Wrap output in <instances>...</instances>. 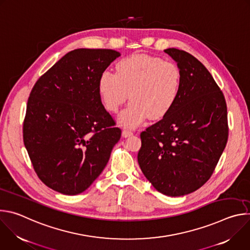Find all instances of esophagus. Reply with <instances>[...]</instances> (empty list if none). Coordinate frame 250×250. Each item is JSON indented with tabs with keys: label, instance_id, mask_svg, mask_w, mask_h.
<instances>
[{
	"label": "esophagus",
	"instance_id": "34e87169",
	"mask_svg": "<svg viewBox=\"0 0 250 250\" xmlns=\"http://www.w3.org/2000/svg\"><path fill=\"white\" fill-rule=\"evenodd\" d=\"M122 134H123V136H124V137H128V136L132 135V134H133V132H132L131 130H129V129H124Z\"/></svg>",
	"mask_w": 250,
	"mask_h": 250
}]
</instances>
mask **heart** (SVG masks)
<instances>
[{"mask_svg":"<svg viewBox=\"0 0 250 250\" xmlns=\"http://www.w3.org/2000/svg\"><path fill=\"white\" fill-rule=\"evenodd\" d=\"M182 87V72L176 63L147 54H133L120 60L116 73L104 70L98 92L104 108L117 113L130 97L119 122L135 127L149 117L160 120L175 105Z\"/></svg>","mask_w":250,"mask_h":250,"instance_id":"b5f03b06","label":"heart"}]
</instances>
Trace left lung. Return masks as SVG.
Masks as SVG:
<instances>
[{"mask_svg":"<svg viewBox=\"0 0 250 250\" xmlns=\"http://www.w3.org/2000/svg\"><path fill=\"white\" fill-rule=\"evenodd\" d=\"M179 66L182 87L173 109L140 133L137 161L160 193L179 197L201 188L227 146L228 110L208 69L190 53L164 50Z\"/></svg>","mask_w":250,"mask_h":250,"instance_id":"obj_1","label":"left lung"}]
</instances>
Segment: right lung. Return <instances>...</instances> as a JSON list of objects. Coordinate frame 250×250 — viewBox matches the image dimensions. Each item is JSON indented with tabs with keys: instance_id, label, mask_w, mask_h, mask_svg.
<instances>
[{
	"instance_id": "obj_1",
	"label": "right lung",
	"mask_w": 250,
	"mask_h": 250,
	"mask_svg": "<svg viewBox=\"0 0 250 250\" xmlns=\"http://www.w3.org/2000/svg\"><path fill=\"white\" fill-rule=\"evenodd\" d=\"M121 53L68 52L34 84L23 122V144L40 179L64 195L87 190L108 163L122 130L105 111L98 79Z\"/></svg>"
}]
</instances>
